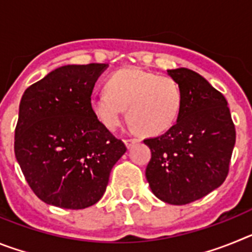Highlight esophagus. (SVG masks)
<instances>
[{"label":"esophagus","instance_id":"esophagus-1","mask_svg":"<svg viewBox=\"0 0 252 252\" xmlns=\"http://www.w3.org/2000/svg\"><path fill=\"white\" fill-rule=\"evenodd\" d=\"M140 141H141V140L136 139V137H133V139H126L125 140V145H126V148L127 149H130L133 144H136V142H140Z\"/></svg>","mask_w":252,"mask_h":252}]
</instances>
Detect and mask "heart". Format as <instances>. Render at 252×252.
<instances>
[{"mask_svg":"<svg viewBox=\"0 0 252 252\" xmlns=\"http://www.w3.org/2000/svg\"><path fill=\"white\" fill-rule=\"evenodd\" d=\"M183 95L170 77L139 68H125L107 81V91L93 93L91 108L104 127L113 131L121 125L128 107V119L146 133L170 128L180 113Z\"/></svg>","mask_w":252,"mask_h":252,"instance_id":"b5f03b06","label":"heart"}]
</instances>
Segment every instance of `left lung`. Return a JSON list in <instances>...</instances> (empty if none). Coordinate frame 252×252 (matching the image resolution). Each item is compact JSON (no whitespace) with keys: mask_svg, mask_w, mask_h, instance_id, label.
I'll return each mask as SVG.
<instances>
[{"mask_svg":"<svg viewBox=\"0 0 252 252\" xmlns=\"http://www.w3.org/2000/svg\"><path fill=\"white\" fill-rule=\"evenodd\" d=\"M182 91L177 124L144 140L151 150L146 179L160 201L182 206L201 199L228 174L236 141L235 125L221 92L190 69H169Z\"/></svg>","mask_w":252,"mask_h":252,"instance_id":"8db88e82","label":"left lung"}]
</instances>
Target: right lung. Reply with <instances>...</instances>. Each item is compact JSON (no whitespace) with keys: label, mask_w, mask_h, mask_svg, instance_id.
Listing matches in <instances>:
<instances>
[{"label":"right lung","mask_w":252,"mask_h":252,"mask_svg":"<svg viewBox=\"0 0 252 252\" xmlns=\"http://www.w3.org/2000/svg\"><path fill=\"white\" fill-rule=\"evenodd\" d=\"M107 66H60L22 94L15 155L32 192L46 204L83 209L97 203L126 153L91 108L93 87Z\"/></svg>","instance_id":"right-lung-1"}]
</instances>
